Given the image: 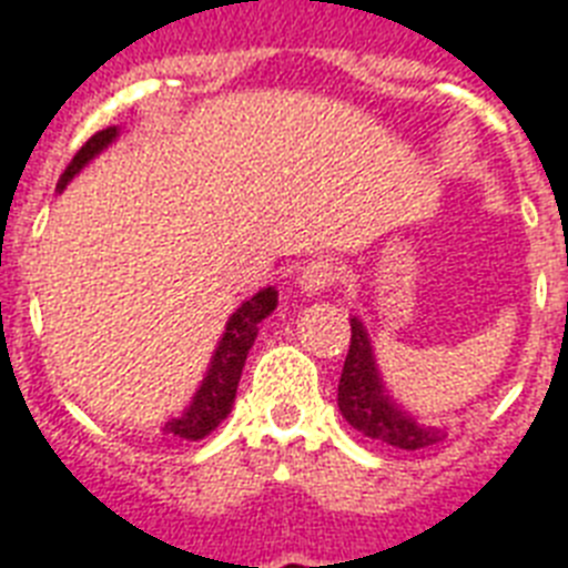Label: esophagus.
Instances as JSON below:
<instances>
[{
  "instance_id": "1",
  "label": "esophagus",
  "mask_w": 568,
  "mask_h": 568,
  "mask_svg": "<svg viewBox=\"0 0 568 568\" xmlns=\"http://www.w3.org/2000/svg\"><path fill=\"white\" fill-rule=\"evenodd\" d=\"M336 280L338 271L329 258H312V262L303 265L301 276H297V285H301L306 294H321L327 292L329 285H336Z\"/></svg>"
}]
</instances>
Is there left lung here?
Masks as SVG:
<instances>
[{
    "mask_svg": "<svg viewBox=\"0 0 568 568\" xmlns=\"http://www.w3.org/2000/svg\"><path fill=\"white\" fill-rule=\"evenodd\" d=\"M338 409L347 424L365 433L368 439L386 442L395 448L418 450L445 439V430L424 427L388 400L386 386L374 365L368 333L356 318H351V351L338 379Z\"/></svg>",
    "mask_w": 568,
    "mask_h": 568,
    "instance_id": "left-lung-1",
    "label": "left lung"
}]
</instances>
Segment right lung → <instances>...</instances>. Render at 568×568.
I'll return each mask as SVG.
<instances>
[{"label": "right lung", "mask_w": 568, "mask_h": 568, "mask_svg": "<svg viewBox=\"0 0 568 568\" xmlns=\"http://www.w3.org/2000/svg\"><path fill=\"white\" fill-rule=\"evenodd\" d=\"M118 138V129L109 126L91 135L82 144V150L73 155V162L67 164V171L61 173V180H58V189H64L67 182L73 180L75 173L82 171L84 164L91 162L93 155L105 150ZM276 306V292L274 288H265V292H258L256 297H250L247 303H241V310H235V315L226 324V333H223L221 345L214 351L212 368L205 374L203 386L194 395L191 406L180 418H173L168 422L164 430L171 433V436H180V439H203L209 433L217 427V424L230 415L232 400H235V388H239L241 379V368H244V359H247L250 347L256 342L258 333V321L267 318Z\"/></svg>", "instance_id": "1"}]
</instances>
